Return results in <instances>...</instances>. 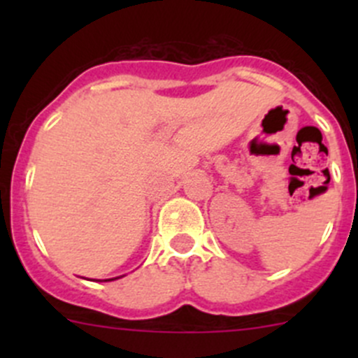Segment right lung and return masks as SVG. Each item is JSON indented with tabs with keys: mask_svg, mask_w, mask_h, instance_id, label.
Masks as SVG:
<instances>
[{
	"mask_svg": "<svg viewBox=\"0 0 358 358\" xmlns=\"http://www.w3.org/2000/svg\"><path fill=\"white\" fill-rule=\"evenodd\" d=\"M115 279H119V277H114V279H106V280H115Z\"/></svg>",
	"mask_w": 358,
	"mask_h": 358,
	"instance_id": "obj_1",
	"label": "right lung"
}]
</instances>
